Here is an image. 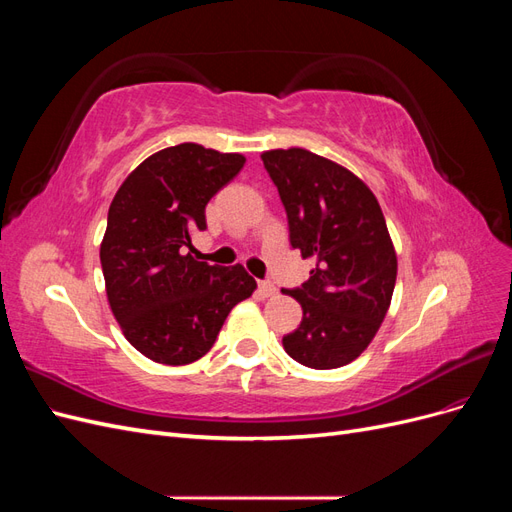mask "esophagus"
Listing matches in <instances>:
<instances>
[{"instance_id": "34e87169", "label": "esophagus", "mask_w": 512, "mask_h": 512, "mask_svg": "<svg viewBox=\"0 0 512 512\" xmlns=\"http://www.w3.org/2000/svg\"><path fill=\"white\" fill-rule=\"evenodd\" d=\"M258 290H260L262 297H273V294H277V288L271 282H260Z\"/></svg>"}]
</instances>
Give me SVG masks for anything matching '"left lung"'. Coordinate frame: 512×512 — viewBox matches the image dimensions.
<instances>
[{
  "label": "left lung",
  "mask_w": 512,
  "mask_h": 512,
  "mask_svg": "<svg viewBox=\"0 0 512 512\" xmlns=\"http://www.w3.org/2000/svg\"><path fill=\"white\" fill-rule=\"evenodd\" d=\"M260 158L286 209L290 245L316 260L301 288L282 290L303 307L284 350L312 369L348 365L376 337L395 290L397 254L382 209L359 177L312 151Z\"/></svg>",
  "instance_id": "obj_1"
}]
</instances>
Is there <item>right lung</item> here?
Instances as JSON below:
<instances>
[{"label":"right lung","instance_id":"add662e5","mask_svg":"<svg viewBox=\"0 0 512 512\" xmlns=\"http://www.w3.org/2000/svg\"><path fill=\"white\" fill-rule=\"evenodd\" d=\"M243 164L241 153L181 143L138 164L113 198L100 245L106 297L123 335L151 361H198L230 309L256 290L241 265L190 254L192 235L207 228V203Z\"/></svg>","mask_w":512,"mask_h":512}]
</instances>
